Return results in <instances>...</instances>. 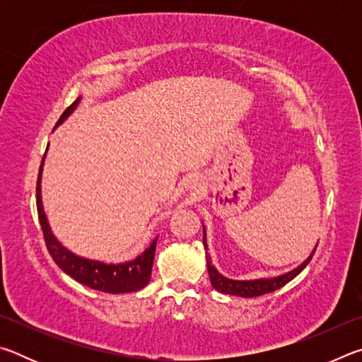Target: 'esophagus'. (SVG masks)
<instances>
[{
	"label": "esophagus",
	"instance_id": "34e87169",
	"mask_svg": "<svg viewBox=\"0 0 362 362\" xmlns=\"http://www.w3.org/2000/svg\"><path fill=\"white\" fill-rule=\"evenodd\" d=\"M187 188H189V189H193V188H196L199 185V182H198V177H194V175H192V177H188L187 179Z\"/></svg>",
	"mask_w": 362,
	"mask_h": 362
}]
</instances>
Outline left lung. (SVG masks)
Here are the masks:
<instances>
[{"instance_id": "left-lung-1", "label": "left lung", "mask_w": 362, "mask_h": 362, "mask_svg": "<svg viewBox=\"0 0 362 362\" xmlns=\"http://www.w3.org/2000/svg\"><path fill=\"white\" fill-rule=\"evenodd\" d=\"M203 244L206 249V262H207V272H209V278H211V284L216 291L222 292V293H228V296H238V297H244V298H250V297H259L263 296V293H269L273 291L279 289V287L286 286L289 281H292L297 274L302 272V269L308 265L311 257H313L316 247L313 249V252L310 254L308 259L305 262L300 263L297 268L291 269L284 274H279V276L274 278H259V279H231L223 276L222 273H218V269L212 265V259L211 255L207 254V240H206V226L203 225ZM317 246V244H316Z\"/></svg>"}]
</instances>
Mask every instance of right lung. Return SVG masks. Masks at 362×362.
Listing matches in <instances>:
<instances>
[{
    "mask_svg": "<svg viewBox=\"0 0 362 362\" xmlns=\"http://www.w3.org/2000/svg\"><path fill=\"white\" fill-rule=\"evenodd\" d=\"M81 102V95L71 103V105L65 110L64 115L60 116L57 121V126L69 118V116L75 112L76 107ZM54 127V129H56ZM45 156H42L40 174H38V183H36V207H38V217L41 223L42 235H45L46 247L49 254L57 263L59 268L70 274L73 279H76L78 283L90 287V289L108 292V293H126V292H136L140 291L142 287L148 284L151 278V267L153 260H155V250H156V241L158 236L150 243V246L146 247L142 254L136 257L134 260L129 262H121V263H107L100 260L86 259V257L76 255L71 252L70 249H66L62 243H60L56 235H54L51 226H49L45 206L41 201V174L42 166H45Z\"/></svg>",
    "mask_w": 362,
    "mask_h": 362,
    "instance_id": "1",
    "label": "right lung"
}]
</instances>
